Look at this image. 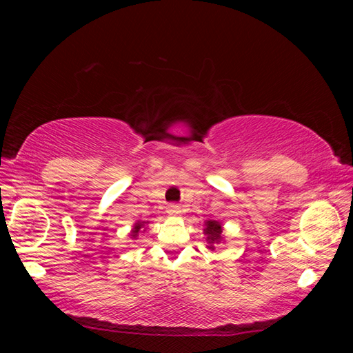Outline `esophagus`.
I'll list each match as a JSON object with an SVG mask.
<instances>
[{"instance_id": "obj_1", "label": "esophagus", "mask_w": 353, "mask_h": 353, "mask_svg": "<svg viewBox=\"0 0 353 353\" xmlns=\"http://www.w3.org/2000/svg\"><path fill=\"white\" fill-rule=\"evenodd\" d=\"M168 213H169V215H179L181 209H179L178 205H174V203H172V205L168 206Z\"/></svg>"}]
</instances>
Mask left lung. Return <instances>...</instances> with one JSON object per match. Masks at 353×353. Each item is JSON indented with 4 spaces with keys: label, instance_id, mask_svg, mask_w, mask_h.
<instances>
[{
    "label": "left lung",
    "instance_id": "8db88e82",
    "mask_svg": "<svg viewBox=\"0 0 353 353\" xmlns=\"http://www.w3.org/2000/svg\"><path fill=\"white\" fill-rule=\"evenodd\" d=\"M205 231V234L208 236V240H209V243H210V245H209V249H215L213 248V243H219L221 241V239H222V227H221V223L219 222H216V221H208L206 222V228L203 230Z\"/></svg>",
    "mask_w": 353,
    "mask_h": 353
}]
</instances>
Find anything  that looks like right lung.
<instances>
[{"label": "right lung", "instance_id": "1", "mask_svg": "<svg viewBox=\"0 0 353 353\" xmlns=\"http://www.w3.org/2000/svg\"><path fill=\"white\" fill-rule=\"evenodd\" d=\"M144 223H145V222H137V223H135L134 231H132V234H131V236H132L134 239L138 236V232H140V230H141V227L144 225Z\"/></svg>", "mask_w": 353, "mask_h": 353}]
</instances>
